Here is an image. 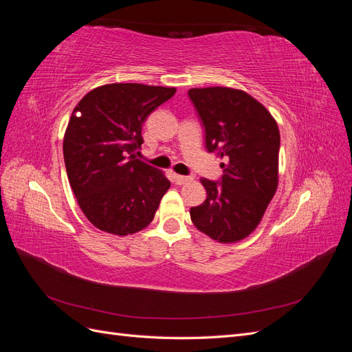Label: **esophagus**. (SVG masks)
I'll list each match as a JSON object with an SVG mask.
<instances>
[{
  "label": "esophagus",
  "instance_id": "34e87169",
  "mask_svg": "<svg viewBox=\"0 0 352 352\" xmlns=\"http://www.w3.org/2000/svg\"><path fill=\"white\" fill-rule=\"evenodd\" d=\"M173 180L176 185H184V184H188L190 177L189 176H180V175H173Z\"/></svg>",
  "mask_w": 352,
  "mask_h": 352
}]
</instances>
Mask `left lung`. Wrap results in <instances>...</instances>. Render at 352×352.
<instances>
[{
    "mask_svg": "<svg viewBox=\"0 0 352 352\" xmlns=\"http://www.w3.org/2000/svg\"><path fill=\"white\" fill-rule=\"evenodd\" d=\"M188 95L204 126L207 151L223 162L219 180L201 179L207 199L190 207V220L214 241H241L258 226L278 189V123L239 89L194 88Z\"/></svg>",
    "mask_w": 352,
    "mask_h": 352,
    "instance_id": "left-lung-1",
    "label": "left lung"
}]
</instances>
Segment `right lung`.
<instances>
[{
    "label": "right lung",
    "instance_id": "right-lung-1",
    "mask_svg": "<svg viewBox=\"0 0 352 352\" xmlns=\"http://www.w3.org/2000/svg\"><path fill=\"white\" fill-rule=\"evenodd\" d=\"M175 88L111 83L79 101L67 124L63 154L83 214L100 230L132 235L153 221L170 180L136 158L142 124Z\"/></svg>",
    "mask_w": 352,
    "mask_h": 352
}]
</instances>
